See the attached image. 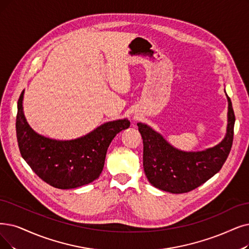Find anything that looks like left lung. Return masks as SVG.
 <instances>
[{
  "instance_id": "1",
  "label": "left lung",
  "mask_w": 249,
  "mask_h": 249,
  "mask_svg": "<svg viewBox=\"0 0 249 249\" xmlns=\"http://www.w3.org/2000/svg\"><path fill=\"white\" fill-rule=\"evenodd\" d=\"M226 96L228 124L225 138L217 145L202 151L180 150L151 126L137 124L143 139L144 172L152 186L170 193H187L220 172L231 150L235 124L232 102Z\"/></svg>"
}]
</instances>
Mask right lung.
Returning <instances> with one entry per match:
<instances>
[{
	"instance_id": "right-lung-1",
	"label": "right lung",
	"mask_w": 249,
	"mask_h": 249,
	"mask_svg": "<svg viewBox=\"0 0 249 249\" xmlns=\"http://www.w3.org/2000/svg\"><path fill=\"white\" fill-rule=\"evenodd\" d=\"M22 91L17 103L16 135L21 156L44 182L58 189L90 184L103 171L113 138L130 126L128 119L108 122L74 140H55L35 132L23 112Z\"/></svg>"
}]
</instances>
